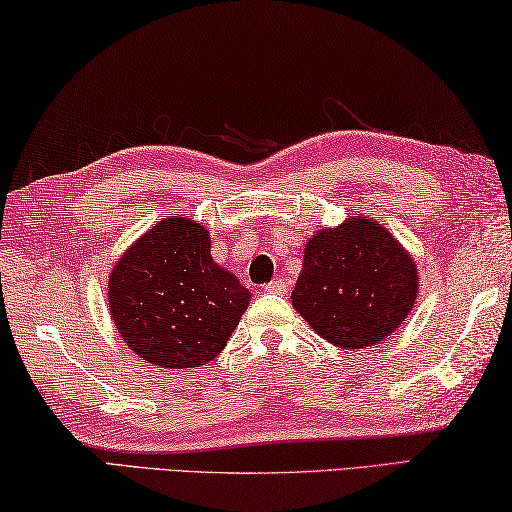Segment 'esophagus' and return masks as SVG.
I'll use <instances>...</instances> for the list:
<instances>
[{
  "label": "esophagus",
  "mask_w": 512,
  "mask_h": 512,
  "mask_svg": "<svg viewBox=\"0 0 512 512\" xmlns=\"http://www.w3.org/2000/svg\"><path fill=\"white\" fill-rule=\"evenodd\" d=\"M263 290H265V292H270V294H283V292H285V283L276 279V281H270V283H267Z\"/></svg>",
  "instance_id": "34e87169"
}]
</instances>
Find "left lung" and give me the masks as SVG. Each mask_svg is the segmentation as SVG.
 <instances>
[{
  "label": "left lung",
  "instance_id": "1",
  "mask_svg": "<svg viewBox=\"0 0 512 512\" xmlns=\"http://www.w3.org/2000/svg\"><path fill=\"white\" fill-rule=\"evenodd\" d=\"M416 294L411 256L387 229L357 215L310 238L292 306L330 344L364 348L407 319Z\"/></svg>",
  "mask_w": 512,
  "mask_h": 512
}]
</instances>
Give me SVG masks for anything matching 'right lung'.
I'll use <instances>...</instances> for the list:
<instances>
[{"instance_id":"1","label":"right lung","mask_w":512,"mask_h":512,"mask_svg":"<svg viewBox=\"0 0 512 512\" xmlns=\"http://www.w3.org/2000/svg\"><path fill=\"white\" fill-rule=\"evenodd\" d=\"M249 297L213 263L209 231L177 215L134 242L110 276V312L123 342L166 369L215 360Z\"/></svg>"}]
</instances>
